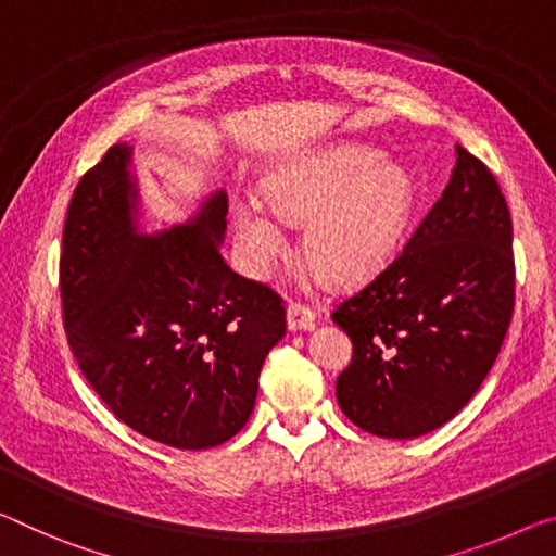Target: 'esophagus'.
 Listing matches in <instances>:
<instances>
[{
	"instance_id": "1",
	"label": "esophagus",
	"mask_w": 556,
	"mask_h": 556,
	"mask_svg": "<svg viewBox=\"0 0 556 556\" xmlns=\"http://www.w3.org/2000/svg\"><path fill=\"white\" fill-rule=\"evenodd\" d=\"M288 330H311L315 326V311L311 305L290 303L286 311Z\"/></svg>"
}]
</instances>
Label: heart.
<instances>
[{
  "label": "heart",
  "mask_w": 556,
  "mask_h": 556,
  "mask_svg": "<svg viewBox=\"0 0 556 556\" xmlns=\"http://www.w3.org/2000/svg\"><path fill=\"white\" fill-rule=\"evenodd\" d=\"M266 199L233 211L253 270L288 251L286 224L305 226V258L328 286L350 288L372 278L395 251L415 203L405 168L363 147H336L303 156L268 178Z\"/></svg>",
  "instance_id": "obj_1"
}]
</instances>
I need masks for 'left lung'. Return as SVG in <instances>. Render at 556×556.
<instances>
[{
  "mask_svg": "<svg viewBox=\"0 0 556 556\" xmlns=\"http://www.w3.org/2000/svg\"><path fill=\"white\" fill-rule=\"evenodd\" d=\"M515 311L511 218L497 178L457 147V166L405 249L332 311L353 340L340 409L388 440L452 420L492 370Z\"/></svg>",
  "mask_w": 556,
  "mask_h": 556,
  "instance_id": "obj_1",
  "label": "left lung"
}]
</instances>
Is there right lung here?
Returning a JSON list of instances; mask_svg holds the SVG:
<instances>
[{"label":"right lung","instance_id":"add662e5","mask_svg":"<svg viewBox=\"0 0 556 556\" xmlns=\"http://www.w3.org/2000/svg\"><path fill=\"white\" fill-rule=\"evenodd\" d=\"M129 164L114 143L74 189L59 258L66 340L131 430L216 447L249 422L263 361L286 336L283 298L226 266L224 191L189 224L139 233Z\"/></svg>","mask_w":556,"mask_h":556}]
</instances>
